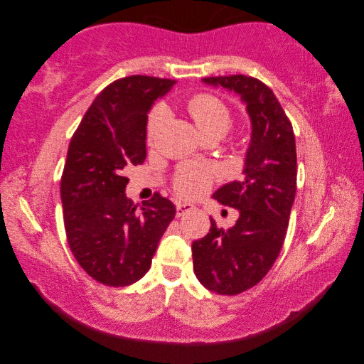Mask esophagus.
Listing matches in <instances>:
<instances>
[{
    "instance_id": "obj_1",
    "label": "esophagus",
    "mask_w": 364,
    "mask_h": 364,
    "mask_svg": "<svg viewBox=\"0 0 364 364\" xmlns=\"http://www.w3.org/2000/svg\"><path fill=\"white\" fill-rule=\"evenodd\" d=\"M194 210H196V208L192 206V205H189V203H178L176 205V215H178V218H181V215L188 214V213L194 211Z\"/></svg>"
}]
</instances>
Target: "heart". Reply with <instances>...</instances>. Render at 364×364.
<instances>
[{"label":"heart","mask_w":364,"mask_h":364,"mask_svg":"<svg viewBox=\"0 0 364 364\" xmlns=\"http://www.w3.org/2000/svg\"><path fill=\"white\" fill-rule=\"evenodd\" d=\"M186 111L194 120L203 137L223 136L233 127V112L220 98L211 94H197L192 97ZM166 122V111L156 107L146 122V142L154 145ZM213 184V175L202 166H181L173 176V189L180 197L197 198L203 196Z\"/></svg>","instance_id":"heart-1"}]
</instances>
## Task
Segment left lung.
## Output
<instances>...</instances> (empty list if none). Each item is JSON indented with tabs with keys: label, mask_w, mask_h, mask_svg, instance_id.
I'll return each instance as SVG.
<instances>
[{
	"label": "left lung",
	"mask_w": 364,
	"mask_h": 364,
	"mask_svg": "<svg viewBox=\"0 0 364 364\" xmlns=\"http://www.w3.org/2000/svg\"><path fill=\"white\" fill-rule=\"evenodd\" d=\"M203 81L241 95L253 128L245 178L213 196L237 210L239 219L227 231L211 219L210 233L192 244L198 282L220 296H236L266 277L283 247L297 188L296 139L291 120L264 82L245 75Z\"/></svg>",
	"instance_id": "8db88e82"
}]
</instances>
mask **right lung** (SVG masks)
Returning <instances> with one entry per match:
<instances>
[{"label":"right lung","instance_id":"right-lung-1","mask_svg":"<svg viewBox=\"0 0 364 364\" xmlns=\"http://www.w3.org/2000/svg\"><path fill=\"white\" fill-rule=\"evenodd\" d=\"M175 80L133 75L106 86L68 145L60 178L64 227L76 261L106 286L133 284L149 272L175 205L161 194L137 208L125 196L123 170L146 156L151 103Z\"/></svg>","mask_w":364,"mask_h":364}]
</instances>
